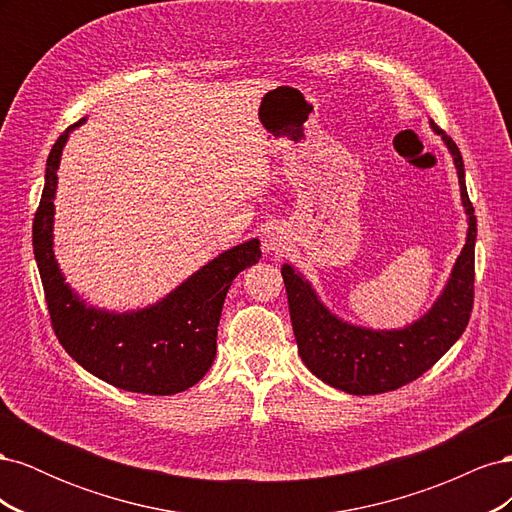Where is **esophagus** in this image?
<instances>
[{
	"instance_id": "34e87169",
	"label": "esophagus",
	"mask_w": 512,
	"mask_h": 512,
	"mask_svg": "<svg viewBox=\"0 0 512 512\" xmlns=\"http://www.w3.org/2000/svg\"><path fill=\"white\" fill-rule=\"evenodd\" d=\"M262 247H265V252L269 254H282L286 247L284 232H280L277 228H269L265 232V237H262Z\"/></svg>"
}]
</instances>
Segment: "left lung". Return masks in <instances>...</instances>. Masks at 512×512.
<instances>
[{"label": "left lung", "mask_w": 512, "mask_h": 512, "mask_svg": "<svg viewBox=\"0 0 512 512\" xmlns=\"http://www.w3.org/2000/svg\"><path fill=\"white\" fill-rule=\"evenodd\" d=\"M451 153L461 205L466 211V245L451 275L427 312L401 329H369L333 314L318 297L307 277L290 262L282 265L290 320L299 356L324 384L350 395H378L395 391L440 361L466 331L474 301V243L476 215L466 190V170L457 145L429 119Z\"/></svg>", "instance_id": "obj_1"}]
</instances>
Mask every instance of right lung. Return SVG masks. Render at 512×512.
Listing matches in <instances>:
<instances>
[{
	"label": "right lung",
	"instance_id": "right-lung-1",
	"mask_svg": "<svg viewBox=\"0 0 512 512\" xmlns=\"http://www.w3.org/2000/svg\"><path fill=\"white\" fill-rule=\"evenodd\" d=\"M85 121H76L53 145L34 218V256L55 335L76 363L117 389L145 395L181 393L203 380L213 365L226 292L243 269L260 260V241L230 247L147 307L115 312L89 305L66 282L53 250L61 153L70 132Z\"/></svg>",
	"mask_w": 512,
	"mask_h": 512
}]
</instances>
